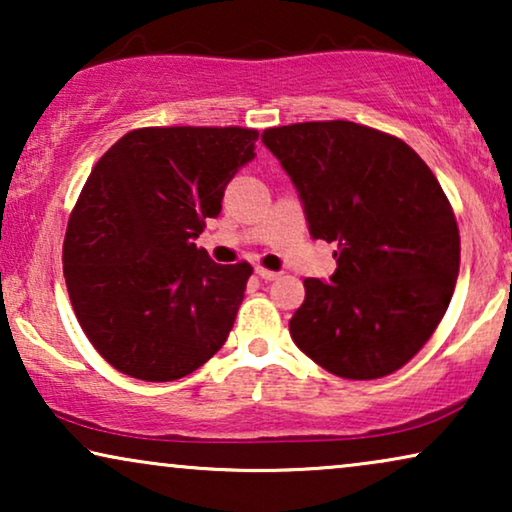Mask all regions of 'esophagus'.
Instances as JSON below:
<instances>
[{
    "mask_svg": "<svg viewBox=\"0 0 512 512\" xmlns=\"http://www.w3.org/2000/svg\"><path fill=\"white\" fill-rule=\"evenodd\" d=\"M256 275L263 279V282H272V279L279 277V272L275 270H265V268H256Z\"/></svg>",
    "mask_w": 512,
    "mask_h": 512,
    "instance_id": "obj_1",
    "label": "esophagus"
}]
</instances>
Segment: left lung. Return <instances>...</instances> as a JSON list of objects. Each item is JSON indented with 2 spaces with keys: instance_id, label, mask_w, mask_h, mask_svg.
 I'll use <instances>...</instances> for the list:
<instances>
[{
  "instance_id": "left-lung-1",
  "label": "left lung",
  "mask_w": 512,
  "mask_h": 512,
  "mask_svg": "<svg viewBox=\"0 0 512 512\" xmlns=\"http://www.w3.org/2000/svg\"><path fill=\"white\" fill-rule=\"evenodd\" d=\"M261 142L296 186L310 235L338 244L328 282H303L293 342L345 380L394 373L457 284L459 228L438 179L401 139L359 123L284 125Z\"/></svg>"
}]
</instances>
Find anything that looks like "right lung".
I'll return each mask as SVG.
<instances>
[{
  "mask_svg": "<svg viewBox=\"0 0 512 512\" xmlns=\"http://www.w3.org/2000/svg\"><path fill=\"white\" fill-rule=\"evenodd\" d=\"M256 139L249 128H142L90 172L62 263L83 333L121 373L179 380L228 340L251 265L214 263L195 240Z\"/></svg>",
  "mask_w": 512,
  "mask_h": 512,
  "instance_id": "1",
  "label": "right lung"
}]
</instances>
